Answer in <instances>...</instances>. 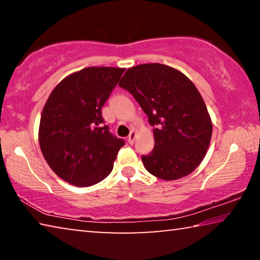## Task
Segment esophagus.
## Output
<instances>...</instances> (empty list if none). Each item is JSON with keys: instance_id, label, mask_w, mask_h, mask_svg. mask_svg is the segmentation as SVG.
Returning a JSON list of instances; mask_svg holds the SVG:
<instances>
[{"instance_id": "34e87169", "label": "esophagus", "mask_w": 260, "mask_h": 260, "mask_svg": "<svg viewBox=\"0 0 260 260\" xmlns=\"http://www.w3.org/2000/svg\"><path fill=\"white\" fill-rule=\"evenodd\" d=\"M135 138H136V132L135 131H132L129 135H128V139H127V141H128L129 144H133L134 141H135Z\"/></svg>"}]
</instances>
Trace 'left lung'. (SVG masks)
I'll return each instance as SVG.
<instances>
[{"instance_id": "8db88e82", "label": "left lung", "mask_w": 260, "mask_h": 260, "mask_svg": "<svg viewBox=\"0 0 260 260\" xmlns=\"http://www.w3.org/2000/svg\"><path fill=\"white\" fill-rule=\"evenodd\" d=\"M119 86L155 127L153 150L142 156L148 172L166 181L190 174L204 159L212 136L208 109L190 79L164 64H140L127 70Z\"/></svg>"}]
</instances>
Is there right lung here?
<instances>
[{
	"label": "right lung",
	"mask_w": 260,
	"mask_h": 260,
	"mask_svg": "<svg viewBox=\"0 0 260 260\" xmlns=\"http://www.w3.org/2000/svg\"><path fill=\"white\" fill-rule=\"evenodd\" d=\"M125 69L90 67L57 85L43 107L39 143L48 165L77 187L99 183L111 173L125 144L109 132L101 109Z\"/></svg>",
	"instance_id": "add662e5"
}]
</instances>
